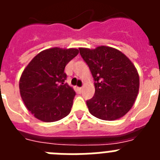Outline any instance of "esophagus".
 <instances>
[{
    "label": "esophagus",
    "instance_id": "34e87169",
    "mask_svg": "<svg viewBox=\"0 0 160 160\" xmlns=\"http://www.w3.org/2000/svg\"><path fill=\"white\" fill-rule=\"evenodd\" d=\"M78 90L79 92H82V87H78Z\"/></svg>",
    "mask_w": 160,
    "mask_h": 160
}]
</instances>
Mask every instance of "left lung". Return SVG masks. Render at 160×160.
<instances>
[{
    "label": "left lung",
    "instance_id": "1",
    "mask_svg": "<svg viewBox=\"0 0 160 160\" xmlns=\"http://www.w3.org/2000/svg\"><path fill=\"white\" fill-rule=\"evenodd\" d=\"M94 79V97L87 101L89 111L98 118H122L135 103L139 89L136 68L124 53L110 46L79 48Z\"/></svg>",
    "mask_w": 160,
    "mask_h": 160
}]
</instances>
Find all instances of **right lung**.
I'll list each match as a JSON object with an SVG mask.
<instances>
[{"instance_id":"add662e5","label":"right lung","mask_w":160,"mask_h":160,"mask_svg":"<svg viewBox=\"0 0 160 160\" xmlns=\"http://www.w3.org/2000/svg\"><path fill=\"white\" fill-rule=\"evenodd\" d=\"M78 54L74 48H50L37 54L25 68L20 78V94L35 118L50 122L70 114L75 91L64 83V70Z\"/></svg>"}]
</instances>
